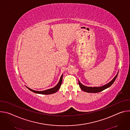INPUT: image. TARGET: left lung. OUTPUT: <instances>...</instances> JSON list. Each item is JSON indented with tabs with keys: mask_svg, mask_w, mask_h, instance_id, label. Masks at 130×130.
<instances>
[{
	"mask_svg": "<svg viewBox=\"0 0 130 130\" xmlns=\"http://www.w3.org/2000/svg\"><path fill=\"white\" fill-rule=\"evenodd\" d=\"M118 75V73L116 75V76L114 78V79L111 81L110 82H109L108 83L102 86L101 87H88V86H86L83 85V84H82L80 81H79V85L80 87L81 88V89L85 92H94V93H96V92H99L100 91H103V90L107 88L108 87H110L111 85L113 84V83L114 82V81H115Z\"/></svg>",
	"mask_w": 130,
	"mask_h": 130,
	"instance_id": "1",
	"label": "left lung"
}]
</instances>
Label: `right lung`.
Here are the masks:
<instances>
[{"instance_id": "obj_1", "label": "right lung", "mask_w": 130, "mask_h": 130, "mask_svg": "<svg viewBox=\"0 0 130 130\" xmlns=\"http://www.w3.org/2000/svg\"><path fill=\"white\" fill-rule=\"evenodd\" d=\"M62 80H63V75L61 76V78L60 79V81L59 82V83H58V84L54 86V87L52 88H50L47 90H45L43 91H36V90H34L28 87H27L29 90H30L31 91H33V92H35V93L36 94H43V95H49V94H52L53 93H55L57 91H58V90L60 89L61 85L62 84Z\"/></svg>"}]
</instances>
